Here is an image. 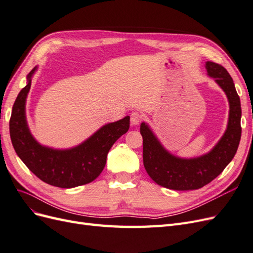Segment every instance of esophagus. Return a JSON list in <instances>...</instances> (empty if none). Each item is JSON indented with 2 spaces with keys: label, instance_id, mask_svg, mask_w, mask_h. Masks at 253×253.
Masks as SVG:
<instances>
[{
  "label": "esophagus",
  "instance_id": "34e87169",
  "mask_svg": "<svg viewBox=\"0 0 253 253\" xmlns=\"http://www.w3.org/2000/svg\"><path fill=\"white\" fill-rule=\"evenodd\" d=\"M142 118H143V115L140 112H138V111L133 112L131 114V125L132 126L139 125L141 120H142Z\"/></svg>",
  "mask_w": 253,
  "mask_h": 253
}]
</instances>
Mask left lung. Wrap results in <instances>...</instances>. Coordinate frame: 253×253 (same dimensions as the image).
Wrapping results in <instances>:
<instances>
[{"label": "left lung", "mask_w": 253, "mask_h": 253, "mask_svg": "<svg viewBox=\"0 0 253 253\" xmlns=\"http://www.w3.org/2000/svg\"><path fill=\"white\" fill-rule=\"evenodd\" d=\"M206 67L208 74L215 79L228 97L230 112L227 129L218 143L208 154L193 159H181L168 153L153 135L149 126L141 124L144 169L150 177L162 187L187 191L208 185L224 171L239 148L242 135V109L233 80L226 68L220 64L208 61Z\"/></svg>", "instance_id": "1"}]
</instances>
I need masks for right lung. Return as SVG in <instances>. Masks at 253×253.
Instances as JSON below:
<instances>
[{"instance_id": "add662e5", "label": "right lung", "mask_w": 253, "mask_h": 253, "mask_svg": "<svg viewBox=\"0 0 253 253\" xmlns=\"http://www.w3.org/2000/svg\"><path fill=\"white\" fill-rule=\"evenodd\" d=\"M12 106L9 121L10 138L18 156L38 178L59 188H75L95 180L106 164L112 145L129 127V117L102 126L98 132L71 150L58 151L40 145L29 133L25 118V101L32 85V76Z\"/></svg>"}]
</instances>
